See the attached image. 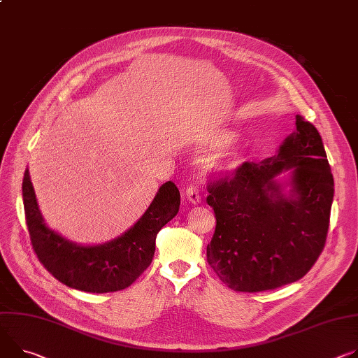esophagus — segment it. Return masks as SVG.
Wrapping results in <instances>:
<instances>
[{"instance_id":"obj_1","label":"esophagus","mask_w":358,"mask_h":358,"mask_svg":"<svg viewBox=\"0 0 358 358\" xmlns=\"http://www.w3.org/2000/svg\"><path fill=\"white\" fill-rule=\"evenodd\" d=\"M185 197H187V200H188L189 203H192V204L201 203L200 191H199V188H197L196 185H191V187H188V188L185 189Z\"/></svg>"}]
</instances>
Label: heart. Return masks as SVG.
<instances>
[{"mask_svg":"<svg viewBox=\"0 0 358 358\" xmlns=\"http://www.w3.org/2000/svg\"><path fill=\"white\" fill-rule=\"evenodd\" d=\"M233 140H234L233 134L224 133V131H215V129H206V131H201L197 136L196 143L201 148H220L230 144ZM240 164H241L240 154L236 150H230V148L221 150L210 161V166L221 173H231L237 170Z\"/></svg>","mask_w":358,"mask_h":358,"instance_id":"obj_1","label":"heart"}]
</instances>
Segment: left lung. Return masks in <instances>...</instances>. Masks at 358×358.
Listing matches in <instances>:
<instances>
[{
  "label": "left lung",
  "instance_id": "left-lung-1",
  "mask_svg": "<svg viewBox=\"0 0 358 358\" xmlns=\"http://www.w3.org/2000/svg\"><path fill=\"white\" fill-rule=\"evenodd\" d=\"M278 154L245 161L208 184L215 231L207 263L234 291L274 289L303 278L326 245L334 180L317 128L296 115ZM293 169L290 197L275 176Z\"/></svg>",
  "mask_w": 358,
  "mask_h": 358
}]
</instances>
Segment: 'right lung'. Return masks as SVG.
<instances>
[{
  "label": "right lung",
  "instance_id": "add662e5",
  "mask_svg": "<svg viewBox=\"0 0 358 358\" xmlns=\"http://www.w3.org/2000/svg\"><path fill=\"white\" fill-rule=\"evenodd\" d=\"M22 201L31 245L44 268L71 288L101 294L129 287L150 267L157 234L180 210V191L173 181L162 184L134 227L94 247L70 243L45 227L28 170L22 180Z\"/></svg>",
  "mask_w": 358,
  "mask_h": 358
}]
</instances>
